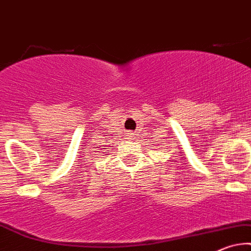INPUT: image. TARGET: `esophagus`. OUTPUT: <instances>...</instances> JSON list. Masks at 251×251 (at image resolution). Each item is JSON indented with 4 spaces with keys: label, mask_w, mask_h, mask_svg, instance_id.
I'll return each mask as SVG.
<instances>
[{
    "label": "esophagus",
    "mask_w": 251,
    "mask_h": 251,
    "mask_svg": "<svg viewBox=\"0 0 251 251\" xmlns=\"http://www.w3.org/2000/svg\"><path fill=\"white\" fill-rule=\"evenodd\" d=\"M132 134H133V133H129V136H132Z\"/></svg>",
    "instance_id": "obj_1"
}]
</instances>
